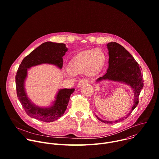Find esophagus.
I'll return each instance as SVG.
<instances>
[{"instance_id":"obj_1","label":"esophagus","mask_w":159,"mask_h":159,"mask_svg":"<svg viewBox=\"0 0 159 159\" xmlns=\"http://www.w3.org/2000/svg\"><path fill=\"white\" fill-rule=\"evenodd\" d=\"M89 83V81L88 80H87L86 79H82V80H80V81H79V82L78 83V84H77V87H80V86H82V85H84V84H88Z\"/></svg>"}]
</instances>
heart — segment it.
<instances>
[{"instance_id":"obj_1","label":"heart","mask_w":159,"mask_h":159,"mask_svg":"<svg viewBox=\"0 0 159 159\" xmlns=\"http://www.w3.org/2000/svg\"><path fill=\"white\" fill-rule=\"evenodd\" d=\"M105 60V56L100 49L83 51L77 54L70 63L69 69L66 74L67 77L84 72L89 76L97 75L102 69Z\"/></svg>"}]
</instances>
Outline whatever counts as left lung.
I'll use <instances>...</instances> for the list:
<instances>
[{"label":"left lung","instance_id":"obj_1","mask_svg":"<svg viewBox=\"0 0 159 159\" xmlns=\"http://www.w3.org/2000/svg\"><path fill=\"white\" fill-rule=\"evenodd\" d=\"M107 45L109 55V68L107 72L102 77H99L96 82L111 80L124 82L130 85L134 91V105L130 112L125 117L115 121H107L102 120L96 116L99 120L103 123L113 124L127 119L137 107L140 91L143 87V80L141 67L123 46L114 42H109Z\"/></svg>","mask_w":159,"mask_h":159}]
</instances>
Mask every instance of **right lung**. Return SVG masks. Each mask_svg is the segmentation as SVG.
Wrapping results in <instances>:
<instances>
[{"instance_id":"1","label":"right lung","mask_w":159,"mask_h":159,"mask_svg":"<svg viewBox=\"0 0 159 159\" xmlns=\"http://www.w3.org/2000/svg\"><path fill=\"white\" fill-rule=\"evenodd\" d=\"M67 48L66 44L46 42L32 51L20 64L16 75L17 95L26 114L30 117L45 122H51L63 116L75 89H61L56 97L54 104L49 108L35 106L28 98L24 89V80L27 77V69L42 64H51L60 69L63 66L62 57Z\"/></svg>"}]
</instances>
